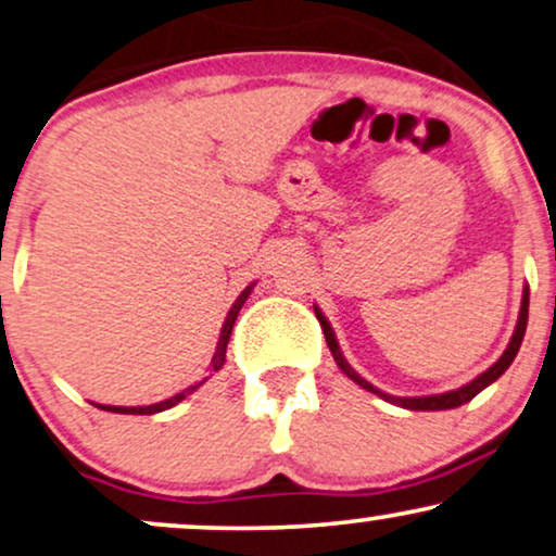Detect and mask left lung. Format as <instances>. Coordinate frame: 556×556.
Listing matches in <instances>:
<instances>
[{"instance_id":"1","label":"left lung","mask_w":556,"mask_h":556,"mask_svg":"<svg viewBox=\"0 0 556 556\" xmlns=\"http://www.w3.org/2000/svg\"><path fill=\"white\" fill-rule=\"evenodd\" d=\"M314 312H316V319H319L321 329H324V337H327V344H329L331 357H334V363L340 365V370H342L344 375H348V378L355 380L357 386H363L365 391H370V393H375V395H380V399H383V401H388V403H395V406H401V408H410V410H444V408H457V406H463V403L472 401L475 395H478V393L482 391V388H488L490 383H495V380H498L501 375L508 370V365L514 363V357L518 355V348H521V342H523V334H526V321H529V288H526V291H523L521 314H518V324H516L514 337H510L508 348H506V352H503V355H501L498 363L490 365L485 372L478 375V378L472 380V383H467V386H463V388H457V391L439 393V395H421V399H395V395H388V393H383V391H378V388L367 383L365 378H359V375L350 367L348 359L342 357L340 344H337V337H334V331H331L329 321L324 319V314L319 312V308H314Z\"/></svg>"}]
</instances>
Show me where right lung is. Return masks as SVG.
<instances>
[{"label":"right lung","instance_id":"obj_1","mask_svg":"<svg viewBox=\"0 0 556 556\" xmlns=\"http://www.w3.org/2000/svg\"><path fill=\"white\" fill-rule=\"evenodd\" d=\"M255 286V283H252ZM252 286H248L244 288V291L237 295V301L232 304V308H229V314H227V319H225V327H222V334H219V342H216V352H214V357H212V367L214 370H222V365H225V357H227V342H229V334H232V327H235V319H237V314H240V308H242V304L244 301H248V295H250V291H252ZM201 386V383H199ZM199 386H191V388H186L184 393H176L173 395V399H168V401H161V403H153V406H97L102 408V410H112V414H157V410H165V408H170V406H176V403H181L186 395L189 393H193L197 391Z\"/></svg>","mask_w":556,"mask_h":556}]
</instances>
